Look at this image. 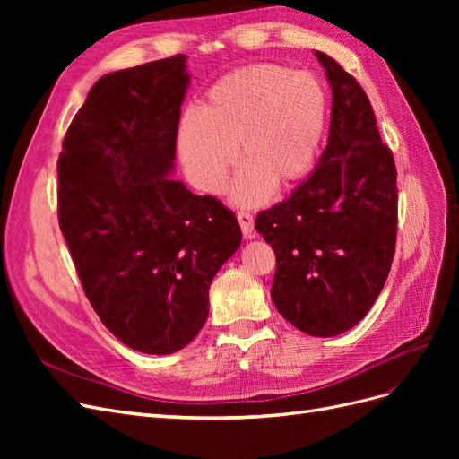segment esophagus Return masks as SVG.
I'll list each match as a JSON object with an SVG mask.
<instances>
[{
  "mask_svg": "<svg viewBox=\"0 0 459 459\" xmlns=\"http://www.w3.org/2000/svg\"><path fill=\"white\" fill-rule=\"evenodd\" d=\"M238 220H239V226H241V231L247 239H253L256 231H255V220H253V214L248 212H238Z\"/></svg>",
  "mask_w": 459,
  "mask_h": 459,
  "instance_id": "34e87169",
  "label": "esophagus"
}]
</instances>
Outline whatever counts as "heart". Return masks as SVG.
<instances>
[{
	"mask_svg": "<svg viewBox=\"0 0 459 459\" xmlns=\"http://www.w3.org/2000/svg\"><path fill=\"white\" fill-rule=\"evenodd\" d=\"M325 132V95L308 73L280 65H251L221 76L199 113L178 126V157L189 182L218 193L238 160L231 199L258 206L273 186L285 189L307 176Z\"/></svg>",
	"mask_w": 459,
	"mask_h": 459,
	"instance_id": "1",
	"label": "heart"
}]
</instances>
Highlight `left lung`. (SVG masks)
Masks as SVG:
<instances>
[{
  "label": "left lung",
  "mask_w": 459,
  "mask_h": 459,
  "mask_svg": "<svg viewBox=\"0 0 459 459\" xmlns=\"http://www.w3.org/2000/svg\"><path fill=\"white\" fill-rule=\"evenodd\" d=\"M316 57L333 91L327 147L256 230L275 253L277 312L307 335L335 337L362 322L391 272L398 191L366 91L329 55Z\"/></svg>",
  "instance_id": "1"
}]
</instances>
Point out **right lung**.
<instances>
[{
  "instance_id": "right-lung-1",
  "label": "right lung",
  "mask_w": 459,
  "mask_h": 459,
  "mask_svg": "<svg viewBox=\"0 0 459 459\" xmlns=\"http://www.w3.org/2000/svg\"><path fill=\"white\" fill-rule=\"evenodd\" d=\"M186 61L97 80L57 164L59 226L88 300L120 342L159 356L197 337L214 275L241 247L231 211L170 178Z\"/></svg>"
}]
</instances>
